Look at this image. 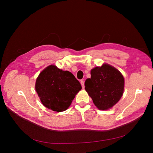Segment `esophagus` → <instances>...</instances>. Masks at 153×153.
Wrapping results in <instances>:
<instances>
[{
	"label": "esophagus",
	"mask_w": 153,
	"mask_h": 153,
	"mask_svg": "<svg viewBox=\"0 0 153 153\" xmlns=\"http://www.w3.org/2000/svg\"><path fill=\"white\" fill-rule=\"evenodd\" d=\"M80 84H81V85H82V88H84L85 86H84V80H80Z\"/></svg>",
	"instance_id": "obj_1"
}]
</instances>
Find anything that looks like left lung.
<instances>
[{"label":"left lung","instance_id":"obj_1","mask_svg":"<svg viewBox=\"0 0 153 153\" xmlns=\"http://www.w3.org/2000/svg\"><path fill=\"white\" fill-rule=\"evenodd\" d=\"M91 78L85 82V89L95 105L107 110L116 105L123 95L124 79L116 68L108 64L91 70Z\"/></svg>","mask_w":153,"mask_h":153}]
</instances>
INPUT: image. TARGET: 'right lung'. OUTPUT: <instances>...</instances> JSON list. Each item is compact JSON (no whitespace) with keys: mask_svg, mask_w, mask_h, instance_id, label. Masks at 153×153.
I'll return each mask as SVG.
<instances>
[{"mask_svg":"<svg viewBox=\"0 0 153 153\" xmlns=\"http://www.w3.org/2000/svg\"><path fill=\"white\" fill-rule=\"evenodd\" d=\"M35 88L46 108L53 111L62 112L69 107L82 87L69 71L50 65L39 74Z\"/></svg>","mask_w":153,"mask_h":153,"instance_id":"add662e5","label":"right lung"}]
</instances>
